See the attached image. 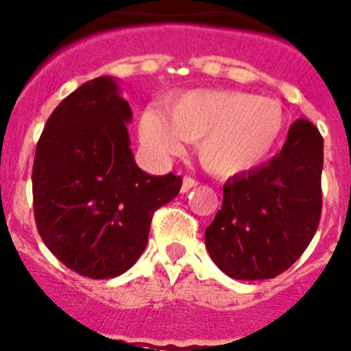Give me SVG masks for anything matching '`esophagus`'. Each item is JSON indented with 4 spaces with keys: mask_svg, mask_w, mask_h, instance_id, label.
Here are the masks:
<instances>
[{
    "mask_svg": "<svg viewBox=\"0 0 351 351\" xmlns=\"http://www.w3.org/2000/svg\"><path fill=\"white\" fill-rule=\"evenodd\" d=\"M196 184H198V182H196L195 178H191V176H184L182 191L184 193V191H188V190H191V188H195Z\"/></svg>",
    "mask_w": 351,
    "mask_h": 351,
    "instance_id": "esophagus-1",
    "label": "esophagus"
}]
</instances>
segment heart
I'll use <instances>...</instances> for the list:
<instances>
[{
  "instance_id": "obj_1",
  "label": "heart",
  "mask_w": 351,
  "mask_h": 351,
  "mask_svg": "<svg viewBox=\"0 0 351 351\" xmlns=\"http://www.w3.org/2000/svg\"><path fill=\"white\" fill-rule=\"evenodd\" d=\"M285 130L278 101L243 91L198 90L171 99L163 113L141 119V140L158 155L180 152V140L198 143L208 171L233 176L260 167Z\"/></svg>"
}]
</instances>
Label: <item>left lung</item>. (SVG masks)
I'll return each instance as SVG.
<instances>
[{"label": "left lung", "instance_id": "1", "mask_svg": "<svg viewBox=\"0 0 351 351\" xmlns=\"http://www.w3.org/2000/svg\"><path fill=\"white\" fill-rule=\"evenodd\" d=\"M323 138L296 119L280 155L223 184L205 232L215 265L234 280H267L302 256L322 217Z\"/></svg>", "mask_w": 351, "mask_h": 351}]
</instances>
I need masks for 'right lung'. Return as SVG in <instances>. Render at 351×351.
<instances>
[{
  "instance_id": "right-lung-1",
  "label": "right lung",
  "mask_w": 351,
  "mask_h": 351,
  "mask_svg": "<svg viewBox=\"0 0 351 351\" xmlns=\"http://www.w3.org/2000/svg\"><path fill=\"white\" fill-rule=\"evenodd\" d=\"M111 76L86 82L55 108L33 163L34 221L64 267L95 280L136 263L153 213L171 202L182 176L136 167L126 123L133 113Z\"/></svg>"
}]
</instances>
